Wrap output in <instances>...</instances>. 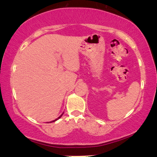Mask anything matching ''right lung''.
Returning a JSON list of instances; mask_svg holds the SVG:
<instances>
[{"label": "right lung", "mask_w": 157, "mask_h": 157, "mask_svg": "<svg viewBox=\"0 0 157 157\" xmlns=\"http://www.w3.org/2000/svg\"><path fill=\"white\" fill-rule=\"evenodd\" d=\"M62 115H63V113H62V115H61V116H60L59 117V118H57V119H55V121H52V122H55V121H56L57 120H58V119H59V118H61V117H62ZM52 122H50V123H52Z\"/></svg>", "instance_id": "obj_1"}]
</instances>
